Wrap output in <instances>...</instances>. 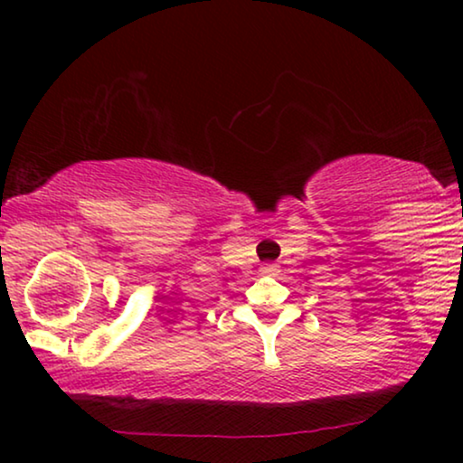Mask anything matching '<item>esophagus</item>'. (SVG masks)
Masks as SVG:
<instances>
[{"instance_id":"34e87169","label":"esophagus","mask_w":463,"mask_h":463,"mask_svg":"<svg viewBox=\"0 0 463 463\" xmlns=\"http://www.w3.org/2000/svg\"><path fill=\"white\" fill-rule=\"evenodd\" d=\"M261 271H263V274H268V276H276L278 274V265L268 263V265H263Z\"/></svg>"}]
</instances>
